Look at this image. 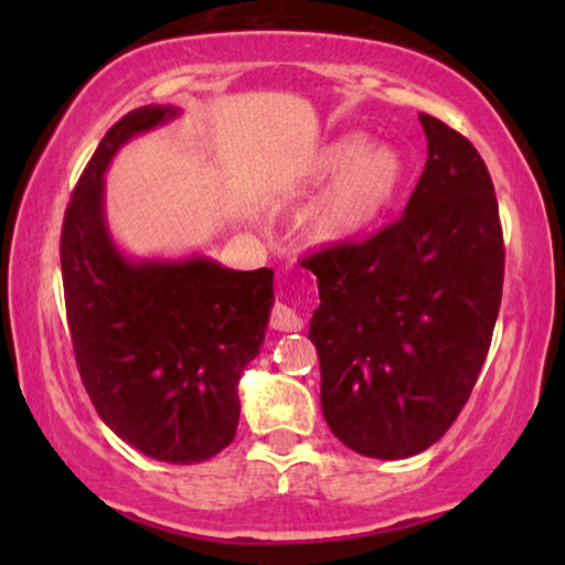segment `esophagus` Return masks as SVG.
<instances>
[{
	"label": "esophagus",
	"instance_id": "34e87169",
	"mask_svg": "<svg viewBox=\"0 0 565 565\" xmlns=\"http://www.w3.org/2000/svg\"><path fill=\"white\" fill-rule=\"evenodd\" d=\"M269 327L277 331H298L303 327V319H300V313L292 306L275 303L273 313H269Z\"/></svg>",
	"mask_w": 565,
	"mask_h": 565
}]
</instances>
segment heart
Instances as JSON below:
<instances>
[{"mask_svg":"<svg viewBox=\"0 0 565 565\" xmlns=\"http://www.w3.org/2000/svg\"><path fill=\"white\" fill-rule=\"evenodd\" d=\"M406 172V157L396 146H367L360 134L323 143L306 161L303 177L313 188L331 184L308 207L306 236L313 244L334 246L373 231L396 205Z\"/></svg>","mask_w":565,"mask_h":565,"instance_id":"heart-1","label":"heart"}]
</instances>
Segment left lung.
Returning a JSON list of instances; mask_svg holds the SVG:
<instances>
[{
	"label": "left lung",
	"instance_id": "left-lung-1",
	"mask_svg": "<svg viewBox=\"0 0 565 565\" xmlns=\"http://www.w3.org/2000/svg\"><path fill=\"white\" fill-rule=\"evenodd\" d=\"M419 120L429 157L401 218L303 259L321 298L308 339L323 419L350 450L381 460L427 450L458 419L504 285L499 203L481 153L443 120Z\"/></svg>",
	"mask_w": 565,
	"mask_h": 565
}]
</instances>
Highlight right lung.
I'll list each match as a JSON object with an SVG mask.
<instances>
[{
  "label": "right lung",
  "mask_w": 565,
  "mask_h": 565,
  "mask_svg": "<svg viewBox=\"0 0 565 565\" xmlns=\"http://www.w3.org/2000/svg\"><path fill=\"white\" fill-rule=\"evenodd\" d=\"M177 113L146 105L107 130L66 207L61 275L76 367L99 419L149 458L190 466L236 435L238 377L265 339L275 273L205 257L134 262L113 244L105 169L122 143Z\"/></svg>",
  "instance_id": "1"
}]
</instances>
